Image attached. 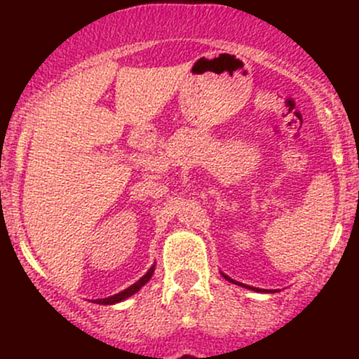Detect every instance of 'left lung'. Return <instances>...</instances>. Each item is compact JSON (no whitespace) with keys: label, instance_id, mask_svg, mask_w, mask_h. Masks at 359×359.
Wrapping results in <instances>:
<instances>
[{"label":"left lung","instance_id":"obj_1","mask_svg":"<svg viewBox=\"0 0 359 359\" xmlns=\"http://www.w3.org/2000/svg\"><path fill=\"white\" fill-rule=\"evenodd\" d=\"M222 277H224L226 280H228V282H231V283H236V285H241V287H245V288H248V290H255V292H263V294H275V292H278V290H265V288H257V287H250V285H245V283H238V282H234L233 278H229L228 275H224V273H221Z\"/></svg>","mask_w":359,"mask_h":359}]
</instances>
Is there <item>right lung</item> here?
Here are the masks:
<instances>
[{"mask_svg":"<svg viewBox=\"0 0 359 359\" xmlns=\"http://www.w3.org/2000/svg\"><path fill=\"white\" fill-rule=\"evenodd\" d=\"M154 271H155V263H154V265L150 266V270H148L147 273L143 275V277L138 280V282H135V283H133V285H130L128 288H125V290L119 292V294L111 295V297H106V299H96V300H93V302H94V304H101V306H113V304L123 302V300H126L128 297H131V295L137 294V292L140 290V288H142L143 285H145V283L148 282V280L151 278V275H154Z\"/></svg>","mask_w":359,"mask_h":359,"instance_id":"obj_1","label":"right lung"}]
</instances>
